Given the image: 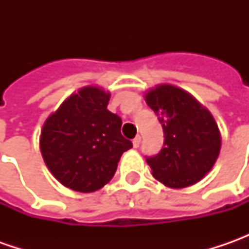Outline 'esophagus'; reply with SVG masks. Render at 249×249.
Segmentation results:
<instances>
[{
    "instance_id": "obj_1",
    "label": "esophagus",
    "mask_w": 249,
    "mask_h": 249,
    "mask_svg": "<svg viewBox=\"0 0 249 249\" xmlns=\"http://www.w3.org/2000/svg\"><path fill=\"white\" fill-rule=\"evenodd\" d=\"M140 142H141V137H140V136H137L136 139L133 140V147H134V148H139Z\"/></svg>"
}]
</instances>
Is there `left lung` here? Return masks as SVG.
<instances>
[{
  "label": "left lung",
  "mask_w": 249,
  "mask_h": 249,
  "mask_svg": "<svg viewBox=\"0 0 249 249\" xmlns=\"http://www.w3.org/2000/svg\"><path fill=\"white\" fill-rule=\"evenodd\" d=\"M145 102L163 129V148L147 157L152 176L165 186L196 184L215 165L220 133L211 112L187 91L162 84L145 95Z\"/></svg>",
  "instance_id": "1"
}]
</instances>
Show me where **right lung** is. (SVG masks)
<instances>
[{"mask_svg":"<svg viewBox=\"0 0 249 249\" xmlns=\"http://www.w3.org/2000/svg\"><path fill=\"white\" fill-rule=\"evenodd\" d=\"M109 92L84 87L72 94L44 123V162L63 186L92 193L113 177L124 151L133 147L122 133V119L107 109Z\"/></svg>","mask_w":249,"mask_h":249,"instance_id":"1","label":"right lung"}]
</instances>
